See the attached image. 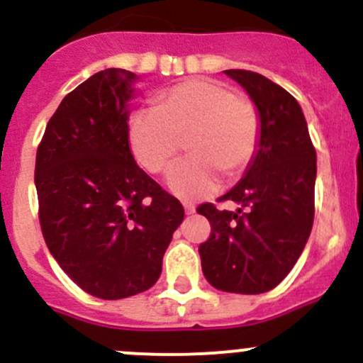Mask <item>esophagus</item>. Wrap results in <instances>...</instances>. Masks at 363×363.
<instances>
[{"label": "esophagus", "instance_id": "1", "mask_svg": "<svg viewBox=\"0 0 363 363\" xmlns=\"http://www.w3.org/2000/svg\"><path fill=\"white\" fill-rule=\"evenodd\" d=\"M182 205H184L186 214H193V212H195V203H191V202H184Z\"/></svg>", "mask_w": 363, "mask_h": 363}]
</instances>
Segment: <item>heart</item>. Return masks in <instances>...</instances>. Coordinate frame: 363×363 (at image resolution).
<instances>
[{"label":"heart","instance_id":"1","mask_svg":"<svg viewBox=\"0 0 363 363\" xmlns=\"http://www.w3.org/2000/svg\"><path fill=\"white\" fill-rule=\"evenodd\" d=\"M188 137L191 156L168 175V188L186 200L211 195L221 170L233 177L250 167L262 137L252 101L218 80L191 79L161 91L156 108L131 116L128 142L135 160L151 174H164Z\"/></svg>","mask_w":363,"mask_h":363}]
</instances>
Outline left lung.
<instances>
[{
	"label": "left lung",
	"mask_w": 363,
	"mask_h": 363,
	"mask_svg": "<svg viewBox=\"0 0 363 363\" xmlns=\"http://www.w3.org/2000/svg\"><path fill=\"white\" fill-rule=\"evenodd\" d=\"M240 84L262 119V137L242 181L218 202L232 200L237 212L214 203L196 212L211 223L200 244L203 276L221 291L256 295L276 288L302 255L314 221L316 149L298 101L259 73L225 69Z\"/></svg>",
	"instance_id": "obj_1"
}]
</instances>
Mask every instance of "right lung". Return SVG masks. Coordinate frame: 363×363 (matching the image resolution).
I'll return each instance as SVG.
<instances>
[{
  "label": "right lung",
  "instance_id": "add662e5",
  "mask_svg": "<svg viewBox=\"0 0 363 363\" xmlns=\"http://www.w3.org/2000/svg\"><path fill=\"white\" fill-rule=\"evenodd\" d=\"M135 75L107 68L77 86L38 144V219L50 255L86 294L119 300L158 281L184 218L181 202L149 177L128 142Z\"/></svg>",
  "mask_w": 363,
  "mask_h": 363
}]
</instances>
